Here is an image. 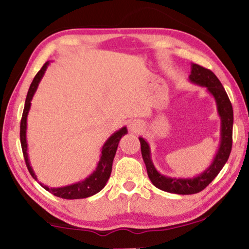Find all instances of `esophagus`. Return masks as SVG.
Wrapping results in <instances>:
<instances>
[{
  "label": "esophagus",
  "mask_w": 249,
  "mask_h": 249,
  "mask_svg": "<svg viewBox=\"0 0 249 249\" xmlns=\"http://www.w3.org/2000/svg\"><path fill=\"white\" fill-rule=\"evenodd\" d=\"M128 127H129L130 131L137 133V132L141 131V129H142V124H141V122L138 120H131L129 122Z\"/></svg>",
  "instance_id": "34e87169"
}]
</instances>
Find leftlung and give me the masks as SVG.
Masks as SVG:
<instances>
[{
    "label": "left lung",
    "mask_w": 249,
    "mask_h": 249,
    "mask_svg": "<svg viewBox=\"0 0 249 249\" xmlns=\"http://www.w3.org/2000/svg\"><path fill=\"white\" fill-rule=\"evenodd\" d=\"M189 81L194 85L205 87L208 92L215 99L217 106V113L220 118V141L216 155L213 157L209 167L193 178L169 177L160 174L154 166L151 160L150 146L142 137H139L141 154L146 164L148 177L157 188L170 194L191 195L197 194L205 189L227 162L232 146V124H234V112L231 103L217 76L208 69L198 64L191 63V71Z\"/></svg>",
    "instance_id": "left-lung-1"
}]
</instances>
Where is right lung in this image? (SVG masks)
<instances>
[{
    "label": "right lung",
    "instance_id": "right-lung-1",
    "mask_svg": "<svg viewBox=\"0 0 249 249\" xmlns=\"http://www.w3.org/2000/svg\"><path fill=\"white\" fill-rule=\"evenodd\" d=\"M50 62L44 63V66L41 68V70L37 72L36 75L34 76L33 81L30 86V89L28 91V95H26L25 103H24V110H23L22 119H21V127H20V139H21V146L23 156H24V160L28 167L29 173L31 174L32 177L37 180V177L36 173H34L33 168L31 166L29 159L28 154V141H26V128H28V114L31 108V101L33 99V95L36 93V91L39 87V83L43 78V75L47 71ZM128 130L127 127H122L121 129L117 130L116 132H113L101 148V154L99 162L97 163V167L93 170V173L90 176H88L86 179H83L81 181L71 183V185L63 186V187H48L43 185V183L39 182L40 185L43 187L45 190H48L49 193H51L56 197L63 198V199H82V198H87L90 196H93L99 191L105 188L107 181L109 180L110 175H111L112 170V162L113 158L116 156V151L119 144V141L122 138V136L127 135Z\"/></svg>",
    "mask_w": 249,
    "mask_h": 249
}]
</instances>
